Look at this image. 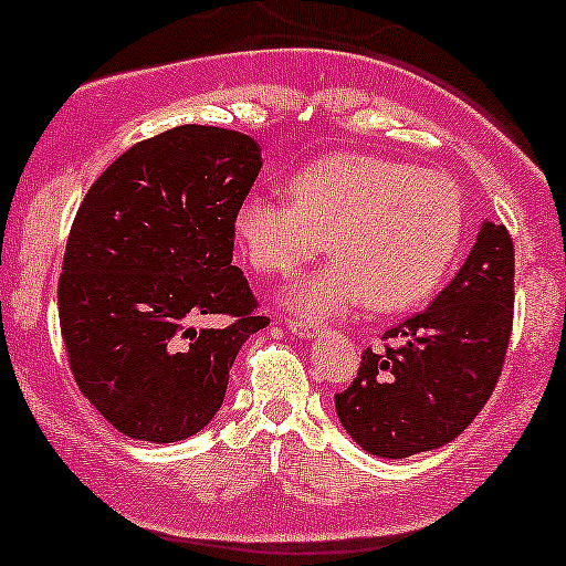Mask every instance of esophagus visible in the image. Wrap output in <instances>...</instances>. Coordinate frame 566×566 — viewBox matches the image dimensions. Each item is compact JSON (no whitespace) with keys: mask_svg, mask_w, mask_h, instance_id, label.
<instances>
[{"mask_svg":"<svg viewBox=\"0 0 566 566\" xmlns=\"http://www.w3.org/2000/svg\"><path fill=\"white\" fill-rule=\"evenodd\" d=\"M285 328L296 336H315L317 334V328L313 326V323L296 321V317H285Z\"/></svg>","mask_w":566,"mask_h":566,"instance_id":"34e87169","label":"esophagus"}]
</instances>
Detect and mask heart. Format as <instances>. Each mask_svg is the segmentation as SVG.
<instances>
[{
    "mask_svg": "<svg viewBox=\"0 0 566 566\" xmlns=\"http://www.w3.org/2000/svg\"><path fill=\"white\" fill-rule=\"evenodd\" d=\"M245 256L291 275L326 249L332 262L285 289L300 313L332 317L368 302L379 313L422 302L462 238L454 184L436 170L371 155L323 157L291 179V202L249 195L234 213Z\"/></svg>",
    "mask_w": 566,
    "mask_h": 566,
    "instance_id": "heart-1",
    "label": "heart"
}]
</instances>
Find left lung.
<instances>
[{"mask_svg":"<svg viewBox=\"0 0 566 566\" xmlns=\"http://www.w3.org/2000/svg\"><path fill=\"white\" fill-rule=\"evenodd\" d=\"M516 251L505 224L484 221L465 264L422 313L366 347L353 385L336 392L342 428L366 452L401 460L454 441L503 371L513 328Z\"/></svg>","mask_w":566,"mask_h":566,"instance_id":"obj_1","label":"left lung"}]
</instances>
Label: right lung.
<instances>
[{
	"mask_svg": "<svg viewBox=\"0 0 566 566\" xmlns=\"http://www.w3.org/2000/svg\"><path fill=\"white\" fill-rule=\"evenodd\" d=\"M262 168L251 136L179 125L133 144L87 189L63 253L59 317L82 396L136 441L200 433L259 313L232 264L234 213ZM224 314V329L201 321Z\"/></svg>",
	"mask_w": 566,
	"mask_h": 566,
	"instance_id": "obj_1",
	"label": "right lung"
}]
</instances>
